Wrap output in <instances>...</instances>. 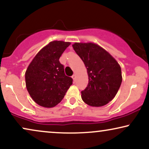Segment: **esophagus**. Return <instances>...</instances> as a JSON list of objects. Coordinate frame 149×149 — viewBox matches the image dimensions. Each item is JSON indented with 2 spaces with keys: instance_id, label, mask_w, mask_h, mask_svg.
<instances>
[{
  "instance_id": "34e87169",
  "label": "esophagus",
  "mask_w": 149,
  "mask_h": 149,
  "mask_svg": "<svg viewBox=\"0 0 149 149\" xmlns=\"http://www.w3.org/2000/svg\"><path fill=\"white\" fill-rule=\"evenodd\" d=\"M71 77H72L73 80L75 81V80H76V75H75V74H73V76H71Z\"/></svg>"
}]
</instances>
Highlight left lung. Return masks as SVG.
Returning a JSON list of instances; mask_svg holds the SVG:
<instances>
[{"instance_id":"left-lung-1","label":"left lung","mask_w":149,"mask_h":149,"mask_svg":"<svg viewBox=\"0 0 149 149\" xmlns=\"http://www.w3.org/2000/svg\"><path fill=\"white\" fill-rule=\"evenodd\" d=\"M73 49L86 67L88 83L81 97L91 107H102L111 101L119 90L122 77L121 67L106 50L92 42L73 45Z\"/></svg>"}]
</instances>
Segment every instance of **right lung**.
Segmentation results:
<instances>
[{
  "instance_id": "add662e5",
  "label": "right lung",
  "mask_w": 149,
  "mask_h": 149,
  "mask_svg": "<svg viewBox=\"0 0 149 149\" xmlns=\"http://www.w3.org/2000/svg\"><path fill=\"white\" fill-rule=\"evenodd\" d=\"M71 43L52 41L43 47L29 64L25 72L26 87L33 101L52 108L60 103L73 83L59 61Z\"/></svg>"
}]
</instances>
